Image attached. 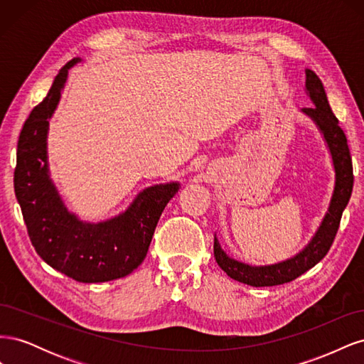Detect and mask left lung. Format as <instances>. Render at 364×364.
<instances>
[{
	"mask_svg": "<svg viewBox=\"0 0 364 364\" xmlns=\"http://www.w3.org/2000/svg\"><path fill=\"white\" fill-rule=\"evenodd\" d=\"M305 74L306 92L310 95L314 106L304 107L302 112L310 117L317 127L321 129L328 149L331 151L336 170L334 193L328 213L325 214L322 225L318 226L313 240L302 252L287 261L272 264V266H249V264L228 257L226 252L220 247L218 240L214 238V257L218 266L226 272L228 277L238 282L252 285V287H272V285L290 282L297 277H301L306 270L314 267L326 255L333 245L340 226L341 214H343L350 199L352 186H354L352 159L345 132L338 126V119L333 114L331 107H329L321 79L311 70H305Z\"/></svg>",
	"mask_w": 364,
	"mask_h": 364,
	"instance_id": "8db88e82",
	"label": "left lung"
}]
</instances>
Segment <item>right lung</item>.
Here are the masks:
<instances>
[{
	"label": "right lung",
	"instance_id": "obj_1",
	"mask_svg": "<svg viewBox=\"0 0 364 364\" xmlns=\"http://www.w3.org/2000/svg\"><path fill=\"white\" fill-rule=\"evenodd\" d=\"M77 62L79 58L65 65L47 97L26 119L18 139L14 185L38 255L79 282H106L127 277L144 261L159 217L179 183L150 186L123 214L97 225L68 211L48 174L47 132L68 70Z\"/></svg>",
	"mask_w": 364,
	"mask_h": 364
}]
</instances>
